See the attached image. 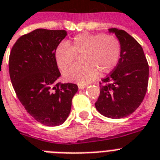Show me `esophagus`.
<instances>
[{
    "mask_svg": "<svg viewBox=\"0 0 160 160\" xmlns=\"http://www.w3.org/2000/svg\"><path fill=\"white\" fill-rule=\"evenodd\" d=\"M88 87V85H82V84H78V88L79 89H84V88H86Z\"/></svg>",
    "mask_w": 160,
    "mask_h": 160,
    "instance_id": "obj_1",
    "label": "esophagus"
}]
</instances>
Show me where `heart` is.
I'll use <instances>...</instances> for the list:
<instances>
[{"instance_id": "1", "label": "heart", "mask_w": 160, "mask_h": 160, "mask_svg": "<svg viewBox=\"0 0 160 160\" xmlns=\"http://www.w3.org/2000/svg\"><path fill=\"white\" fill-rule=\"evenodd\" d=\"M121 54V43L113 35L82 32L74 35L70 45L60 42L55 49V59L58 67L65 70L81 55L82 63L74 64L64 72L67 81L88 84L101 74L110 72L118 64Z\"/></svg>"}]
</instances>
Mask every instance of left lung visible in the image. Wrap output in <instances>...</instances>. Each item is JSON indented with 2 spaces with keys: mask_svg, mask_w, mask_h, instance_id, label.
Here are the masks:
<instances>
[{
  "mask_svg": "<svg viewBox=\"0 0 160 160\" xmlns=\"http://www.w3.org/2000/svg\"><path fill=\"white\" fill-rule=\"evenodd\" d=\"M121 43L118 64L100 82V96L95 103L107 118L130 115L143 101L149 81V65L142 46L124 30L109 28Z\"/></svg>",
  "mask_w": 160,
  "mask_h": 160,
  "instance_id": "1",
  "label": "left lung"
}]
</instances>
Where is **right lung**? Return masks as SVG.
Wrapping results in <instances>:
<instances>
[{
    "instance_id": "add662e5",
    "label": "right lung",
    "mask_w": 160,
    "mask_h": 160,
    "mask_svg": "<svg viewBox=\"0 0 160 160\" xmlns=\"http://www.w3.org/2000/svg\"><path fill=\"white\" fill-rule=\"evenodd\" d=\"M66 36L65 30L36 29L18 38L9 58L17 97L28 113L46 126L64 123L78 90L74 83H56L60 72L54 53Z\"/></svg>"
}]
</instances>
